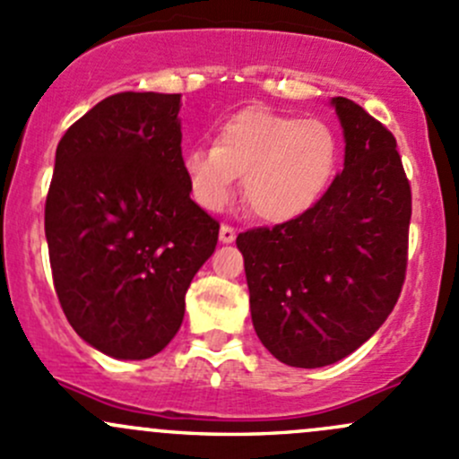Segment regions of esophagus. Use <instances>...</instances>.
<instances>
[{
    "label": "esophagus",
    "instance_id": "obj_1",
    "mask_svg": "<svg viewBox=\"0 0 459 459\" xmlns=\"http://www.w3.org/2000/svg\"><path fill=\"white\" fill-rule=\"evenodd\" d=\"M235 238H238V230H235L230 224H221V229H220V242L230 244Z\"/></svg>",
    "mask_w": 459,
    "mask_h": 459
}]
</instances>
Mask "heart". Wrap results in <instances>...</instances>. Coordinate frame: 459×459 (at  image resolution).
Returning a JSON list of instances; mask_svg holds the SVG:
<instances>
[{"mask_svg": "<svg viewBox=\"0 0 459 459\" xmlns=\"http://www.w3.org/2000/svg\"><path fill=\"white\" fill-rule=\"evenodd\" d=\"M334 132L318 118L246 109L226 120L215 144L182 153L191 197L206 211H221L244 176L248 209L262 220L281 221L315 204L336 165Z\"/></svg>", "mask_w": 459, "mask_h": 459, "instance_id": "1", "label": "heart"}]
</instances>
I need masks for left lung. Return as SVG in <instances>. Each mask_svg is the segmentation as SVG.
Listing matches in <instances>:
<instances>
[{
	"instance_id": "8db88e82",
	"label": "left lung",
	"mask_w": 459,
	"mask_h": 459,
	"mask_svg": "<svg viewBox=\"0 0 459 459\" xmlns=\"http://www.w3.org/2000/svg\"><path fill=\"white\" fill-rule=\"evenodd\" d=\"M332 105L343 171L301 215L238 235L255 332L290 368L359 350L392 315L407 274L411 186L394 134L354 100Z\"/></svg>"
}]
</instances>
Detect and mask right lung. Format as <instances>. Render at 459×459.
Here are the masks:
<instances>
[{
	"mask_svg": "<svg viewBox=\"0 0 459 459\" xmlns=\"http://www.w3.org/2000/svg\"><path fill=\"white\" fill-rule=\"evenodd\" d=\"M180 94L120 91L56 147L46 197L52 281L76 334L143 360L180 330L185 294L213 255L220 221L182 173Z\"/></svg>",
	"mask_w": 459,
	"mask_h": 459,
	"instance_id": "1",
	"label": "right lung"
}]
</instances>
